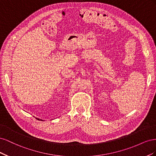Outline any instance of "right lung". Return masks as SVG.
Instances as JSON below:
<instances>
[{
    "label": "right lung",
    "instance_id": "right-lung-1",
    "mask_svg": "<svg viewBox=\"0 0 156 156\" xmlns=\"http://www.w3.org/2000/svg\"><path fill=\"white\" fill-rule=\"evenodd\" d=\"M37 119L38 120H40V119Z\"/></svg>",
    "mask_w": 156,
    "mask_h": 156
}]
</instances>
